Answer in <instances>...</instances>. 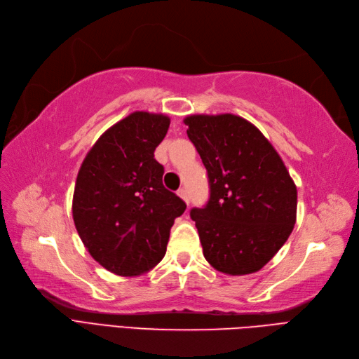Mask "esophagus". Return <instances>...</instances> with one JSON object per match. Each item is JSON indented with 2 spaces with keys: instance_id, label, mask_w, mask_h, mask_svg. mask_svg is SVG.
Here are the masks:
<instances>
[{
  "instance_id": "esophagus-1",
  "label": "esophagus",
  "mask_w": 359,
  "mask_h": 359,
  "mask_svg": "<svg viewBox=\"0 0 359 359\" xmlns=\"http://www.w3.org/2000/svg\"><path fill=\"white\" fill-rule=\"evenodd\" d=\"M177 195L180 196V198H183L184 201H187V204H189V194H188V189L187 188H180L177 191Z\"/></svg>"
}]
</instances>
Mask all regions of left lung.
Returning <instances> with one entry per match:
<instances>
[{
    "instance_id": "1",
    "label": "left lung",
    "mask_w": 359,
    "mask_h": 359,
    "mask_svg": "<svg viewBox=\"0 0 359 359\" xmlns=\"http://www.w3.org/2000/svg\"><path fill=\"white\" fill-rule=\"evenodd\" d=\"M207 170L209 200L191 209L204 258L217 271L261 270L291 236L297 188L261 131L234 114L184 119Z\"/></svg>"
}]
</instances>
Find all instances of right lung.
I'll return each mask as SVG.
<instances>
[{
    "label": "right lung",
    "instance_id": "obj_1",
    "mask_svg": "<svg viewBox=\"0 0 359 359\" xmlns=\"http://www.w3.org/2000/svg\"><path fill=\"white\" fill-rule=\"evenodd\" d=\"M170 119L135 111L104 133L77 175L73 219L83 245L104 269L142 274L164 258L170 229L187 204L163 184L155 149Z\"/></svg>",
    "mask_w": 359,
    "mask_h": 359
}]
</instances>
